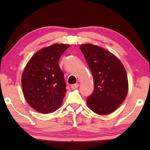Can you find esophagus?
<instances>
[{
	"mask_svg": "<svg viewBox=\"0 0 150 150\" xmlns=\"http://www.w3.org/2000/svg\"><path fill=\"white\" fill-rule=\"evenodd\" d=\"M79 84L78 83L74 84H72V85L71 86V88L72 89H77V88H79Z\"/></svg>",
	"mask_w": 150,
	"mask_h": 150,
	"instance_id": "1",
	"label": "esophagus"
}]
</instances>
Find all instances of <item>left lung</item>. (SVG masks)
<instances>
[{"label":"left lung","instance_id":"obj_1","mask_svg":"<svg viewBox=\"0 0 150 150\" xmlns=\"http://www.w3.org/2000/svg\"><path fill=\"white\" fill-rule=\"evenodd\" d=\"M83 53L93 77L94 91L87 98L94 113L106 115L122 104L128 91V81L122 63L113 54L91 44H82Z\"/></svg>","mask_w":150,"mask_h":150}]
</instances>
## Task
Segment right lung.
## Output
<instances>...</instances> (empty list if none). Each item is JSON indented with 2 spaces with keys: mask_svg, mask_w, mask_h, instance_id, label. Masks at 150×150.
Returning <instances> with one entry per match:
<instances>
[{
  "mask_svg": "<svg viewBox=\"0 0 150 150\" xmlns=\"http://www.w3.org/2000/svg\"><path fill=\"white\" fill-rule=\"evenodd\" d=\"M69 47L54 44L44 47L25 66L21 77L22 92L28 104L38 112H53L62 104L67 90L59 61Z\"/></svg>",
  "mask_w": 150,
  "mask_h": 150,
  "instance_id": "right-lung-1",
  "label": "right lung"
}]
</instances>
